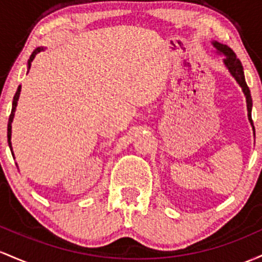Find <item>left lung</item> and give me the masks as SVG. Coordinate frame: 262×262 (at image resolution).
Returning a JSON list of instances; mask_svg holds the SVG:
<instances>
[{"label":"left lung","mask_w":262,"mask_h":262,"mask_svg":"<svg viewBox=\"0 0 262 262\" xmlns=\"http://www.w3.org/2000/svg\"><path fill=\"white\" fill-rule=\"evenodd\" d=\"M211 46L214 47V49H215L219 55H224V58H223V64H224L226 69H228V72L230 73V75L235 79V81L239 84V86L242 88L244 96H245L246 99V108H248L249 122L250 125H251L252 131H254L255 134L254 123H252V120H251L252 99H251V94H250L248 84H246L245 81V75H244V68H243L242 61L237 59V57L235 55V53L231 51V48H229V47L225 46V44H222L216 42V40H213V42H211Z\"/></svg>","instance_id":"1"}]
</instances>
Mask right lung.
Instances as JSON below:
<instances>
[{"label":"right lung","mask_w":262,"mask_h":262,"mask_svg":"<svg viewBox=\"0 0 262 262\" xmlns=\"http://www.w3.org/2000/svg\"><path fill=\"white\" fill-rule=\"evenodd\" d=\"M44 47H38L33 51V53L31 54V57H29L28 59V63H27V73L29 72V69H31V66H32V61H33L34 58H36V55L38 53L43 52L44 51ZM19 94H20V85L18 86V89H17L16 94H14L13 96V101H12V110H11V115H10V119H8V125H7V139H8V146H10L11 148V152H12V156L13 155V149H12V142H11V136H12V122H13V117H14V113H16V107H17V102H18V99H19Z\"/></svg>","instance_id":"obj_1"}]
</instances>
